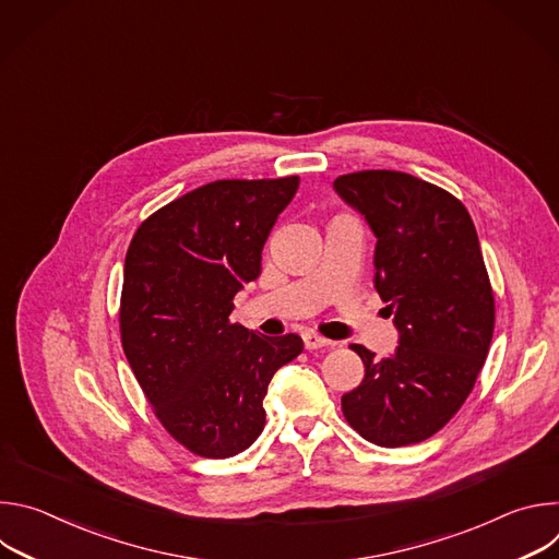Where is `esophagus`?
<instances>
[{
    "label": "esophagus",
    "mask_w": 559,
    "mask_h": 559,
    "mask_svg": "<svg viewBox=\"0 0 559 559\" xmlns=\"http://www.w3.org/2000/svg\"><path fill=\"white\" fill-rule=\"evenodd\" d=\"M302 341H305V347L311 352V349H323V347H330L332 345V341H328V338H323V336H318L316 332H305L302 334Z\"/></svg>",
    "instance_id": "1"
}]
</instances>
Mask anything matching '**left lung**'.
<instances>
[{
  "label": "left lung",
  "instance_id": "8db88e82",
  "mask_svg": "<svg viewBox=\"0 0 559 559\" xmlns=\"http://www.w3.org/2000/svg\"><path fill=\"white\" fill-rule=\"evenodd\" d=\"M334 190L376 236L373 285L397 330L389 358L352 347L365 378L343 395V414L378 447L423 442L464 405L493 338L475 225L455 197L405 173L343 175Z\"/></svg>",
  "mask_w": 559,
  "mask_h": 559
}]
</instances>
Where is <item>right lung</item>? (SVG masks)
<instances>
[{"instance_id": "right-lung-1", "label": "right lung", "mask_w": 559, "mask_h": 559, "mask_svg": "<svg viewBox=\"0 0 559 559\" xmlns=\"http://www.w3.org/2000/svg\"><path fill=\"white\" fill-rule=\"evenodd\" d=\"M298 177L214 181L154 212L126 254L121 343L156 418L203 457L246 451L265 427L274 373L296 334L231 325V298L261 276V252Z\"/></svg>"}]
</instances>
